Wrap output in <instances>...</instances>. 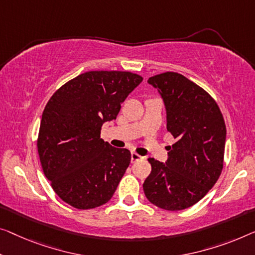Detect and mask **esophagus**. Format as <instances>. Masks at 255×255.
<instances>
[{"label":"esophagus","instance_id":"1","mask_svg":"<svg viewBox=\"0 0 255 255\" xmlns=\"http://www.w3.org/2000/svg\"><path fill=\"white\" fill-rule=\"evenodd\" d=\"M142 159H144V157H142V155L136 153V152H131V162H136L138 160H142Z\"/></svg>","mask_w":255,"mask_h":255}]
</instances>
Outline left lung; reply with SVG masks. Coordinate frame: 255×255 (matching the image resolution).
I'll list each match as a JSON object with an SVG mask.
<instances>
[{
	"label": "left lung",
	"mask_w": 255,
	"mask_h": 255,
	"mask_svg": "<svg viewBox=\"0 0 255 255\" xmlns=\"http://www.w3.org/2000/svg\"><path fill=\"white\" fill-rule=\"evenodd\" d=\"M147 82L164 98L167 131L176 142L166 164L147 159L152 169L143 190L155 206L182 211L204 198L221 175L226 123L214 98L184 75L165 72Z\"/></svg>",
	"instance_id": "1"
}]
</instances>
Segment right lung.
<instances>
[{"label": "right lung", "mask_w": 255, "mask_h": 255, "mask_svg": "<svg viewBox=\"0 0 255 255\" xmlns=\"http://www.w3.org/2000/svg\"><path fill=\"white\" fill-rule=\"evenodd\" d=\"M143 78L126 71H89L67 81L48 101L41 119L37 152L56 195L78 210L112 198L130 162V151L101 138L106 121Z\"/></svg>", "instance_id": "1"}]
</instances>
